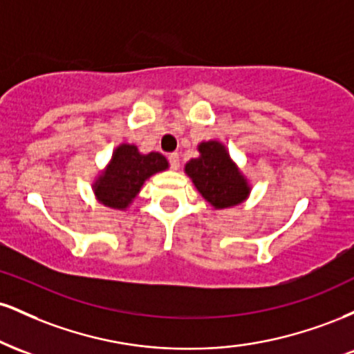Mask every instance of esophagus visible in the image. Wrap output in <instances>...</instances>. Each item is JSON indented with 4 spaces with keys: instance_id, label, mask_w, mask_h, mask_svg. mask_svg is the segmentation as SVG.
<instances>
[{
    "instance_id": "34e87169",
    "label": "esophagus",
    "mask_w": 354,
    "mask_h": 354,
    "mask_svg": "<svg viewBox=\"0 0 354 354\" xmlns=\"http://www.w3.org/2000/svg\"><path fill=\"white\" fill-rule=\"evenodd\" d=\"M168 161H169V165H171L173 169L180 168V154H178V153H169L168 154Z\"/></svg>"
}]
</instances>
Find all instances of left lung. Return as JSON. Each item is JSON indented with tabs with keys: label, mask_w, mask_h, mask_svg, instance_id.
Listing matches in <instances>:
<instances>
[{
	"label": "left lung",
	"mask_w": 354,
	"mask_h": 354,
	"mask_svg": "<svg viewBox=\"0 0 354 354\" xmlns=\"http://www.w3.org/2000/svg\"><path fill=\"white\" fill-rule=\"evenodd\" d=\"M200 158L186 163L185 171L193 180L201 196L216 209L239 205L250 194V186L228 151L218 141L198 146Z\"/></svg>",
	"instance_id": "8db88e82"
}]
</instances>
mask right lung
Returning <instances> with one entry per match:
<instances>
[{
	"label": "right lung",
	"instance_id": "right-lung-1",
	"mask_svg": "<svg viewBox=\"0 0 354 354\" xmlns=\"http://www.w3.org/2000/svg\"><path fill=\"white\" fill-rule=\"evenodd\" d=\"M166 168L168 161L161 153L141 154L135 145H121L93 188L104 206L124 209L140 193L143 183Z\"/></svg>",
	"mask_w": 354,
	"mask_h": 354
}]
</instances>
